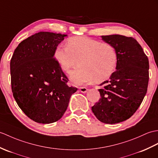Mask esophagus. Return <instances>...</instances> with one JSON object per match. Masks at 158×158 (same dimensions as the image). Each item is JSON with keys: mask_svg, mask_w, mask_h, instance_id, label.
<instances>
[{"mask_svg": "<svg viewBox=\"0 0 158 158\" xmlns=\"http://www.w3.org/2000/svg\"><path fill=\"white\" fill-rule=\"evenodd\" d=\"M79 89L81 92H82V93H86L87 91V89L85 87H80Z\"/></svg>", "mask_w": 158, "mask_h": 158, "instance_id": "34e87169", "label": "esophagus"}]
</instances>
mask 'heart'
I'll return each instance as SVG.
<instances>
[{
  "mask_svg": "<svg viewBox=\"0 0 158 158\" xmlns=\"http://www.w3.org/2000/svg\"><path fill=\"white\" fill-rule=\"evenodd\" d=\"M54 58L65 73L77 63L79 67L71 73V79L77 85L93 81L100 82L109 78L118 64V54L116 48L108 42L86 36L69 38L66 47L58 45Z\"/></svg>",
  "mask_w": 158,
  "mask_h": 158,
  "instance_id": "heart-1",
  "label": "heart"
}]
</instances>
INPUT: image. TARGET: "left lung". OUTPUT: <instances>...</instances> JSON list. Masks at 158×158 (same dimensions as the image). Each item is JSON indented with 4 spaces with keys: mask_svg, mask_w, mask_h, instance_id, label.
<instances>
[{
    "mask_svg": "<svg viewBox=\"0 0 158 158\" xmlns=\"http://www.w3.org/2000/svg\"><path fill=\"white\" fill-rule=\"evenodd\" d=\"M118 52L116 70L100 84V98L91 110L102 123L116 124L129 119L140 106L149 81V60L135 38L121 35H102Z\"/></svg>",
    "mask_w": 158,
    "mask_h": 158,
    "instance_id": "obj_1",
    "label": "left lung"
}]
</instances>
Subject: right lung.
I'll use <instances>...</instances> for the list:
<instances>
[{"label":"right lung","mask_w":158,"mask_h":158,"mask_svg":"<svg viewBox=\"0 0 158 158\" xmlns=\"http://www.w3.org/2000/svg\"><path fill=\"white\" fill-rule=\"evenodd\" d=\"M67 35L40 31L23 40L10 59L11 89L17 104L36 123L56 122L63 116L77 88L54 58V51Z\"/></svg>","instance_id":"add662e5"}]
</instances>
